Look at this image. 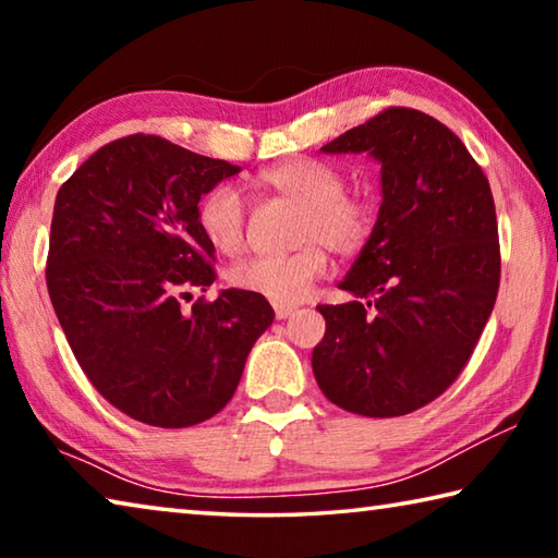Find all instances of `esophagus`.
Listing matches in <instances>:
<instances>
[{
	"mask_svg": "<svg viewBox=\"0 0 558 558\" xmlns=\"http://www.w3.org/2000/svg\"><path fill=\"white\" fill-rule=\"evenodd\" d=\"M290 315H295V305H276V317L278 319H288Z\"/></svg>",
	"mask_w": 558,
	"mask_h": 558,
	"instance_id": "esophagus-1",
	"label": "esophagus"
}]
</instances>
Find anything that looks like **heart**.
Masks as SVG:
<instances>
[{
  "label": "heart",
  "mask_w": 558,
  "mask_h": 558,
  "mask_svg": "<svg viewBox=\"0 0 558 558\" xmlns=\"http://www.w3.org/2000/svg\"><path fill=\"white\" fill-rule=\"evenodd\" d=\"M268 192L288 196L302 206L300 241H310L286 256H256L233 266V288L253 292L276 305H295L305 300L319 278L327 276L329 256L324 243L339 253L362 248L374 229L372 204L347 194L342 169L323 159L300 157L266 169L258 177ZM196 221L216 251L233 256L245 243V202L231 184L214 186L199 202ZM317 238V242L312 239Z\"/></svg>",
  "instance_id": "b5f03b06"
}]
</instances>
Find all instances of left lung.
I'll list each match as a JSON object with an SVG mask.
<instances>
[{
	"label": "left lung",
	"instance_id": "1",
	"mask_svg": "<svg viewBox=\"0 0 558 558\" xmlns=\"http://www.w3.org/2000/svg\"><path fill=\"white\" fill-rule=\"evenodd\" d=\"M381 165L372 235L319 305L327 329L313 349L319 389L369 418L405 415L448 389L493 315L499 288L489 182L458 135L426 112L389 108L323 147Z\"/></svg>",
	"mask_w": 558,
	"mask_h": 558
}]
</instances>
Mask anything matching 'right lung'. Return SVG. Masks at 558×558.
<instances>
[{
  "label": "right lung",
  "mask_w": 558,
  "mask_h": 558,
  "mask_svg": "<svg viewBox=\"0 0 558 558\" xmlns=\"http://www.w3.org/2000/svg\"><path fill=\"white\" fill-rule=\"evenodd\" d=\"M239 172L130 135L90 155L56 194L46 266L56 317L102 399L147 426L186 428L219 413L276 317L266 298L239 288L179 307L216 280L196 221L202 196Z\"/></svg>",
  "instance_id": "right-lung-1"
}]
</instances>
